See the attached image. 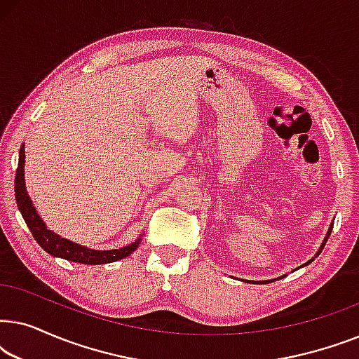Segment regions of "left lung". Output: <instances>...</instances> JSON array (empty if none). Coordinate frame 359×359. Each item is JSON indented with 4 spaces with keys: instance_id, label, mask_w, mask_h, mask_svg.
<instances>
[{
    "instance_id": "1",
    "label": "left lung",
    "mask_w": 359,
    "mask_h": 359,
    "mask_svg": "<svg viewBox=\"0 0 359 359\" xmlns=\"http://www.w3.org/2000/svg\"><path fill=\"white\" fill-rule=\"evenodd\" d=\"M332 229H333V224H330V227H328V232H327V235H325V238H323V242H322V245H320V248H318L317 250V253L316 255H313V257L311 258V259H309V262L307 263H304L302 264V266H307V264H311L312 262H313V259H316L317 257H318V255H320V252H322V250H323V247H325V243H327V240H328V237H330V233H332ZM302 266H299V268H302ZM299 268H296V269H299ZM283 278H286V274H284V276H279V278H276V279H283ZM245 281H247V279H245ZM274 281V279H268V281H250V283H273ZM248 283V281H247Z\"/></svg>"
}]
</instances>
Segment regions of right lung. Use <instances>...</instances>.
I'll list each match as a JSON object with an SVG mask.
<instances>
[{
    "mask_svg": "<svg viewBox=\"0 0 359 359\" xmlns=\"http://www.w3.org/2000/svg\"><path fill=\"white\" fill-rule=\"evenodd\" d=\"M24 163H26V151H24V145L19 149V163L16 171V180H14V194H16L18 209L21 210L24 222L27 224L29 230H31L32 237L36 242L46 250L48 255L57 258L68 259L73 263L81 264H106L112 262H119V259L129 257L132 252L139 248L142 242V235L135 242H132L126 247L117 250H93L88 248L85 245L75 243L72 240L63 238L60 235L52 232L47 229L46 222H43L41 215L37 214L36 208H34L31 198H29L26 189V180H24Z\"/></svg>",
    "mask_w": 359,
    "mask_h": 359,
    "instance_id": "obj_1",
    "label": "right lung"
}]
</instances>
